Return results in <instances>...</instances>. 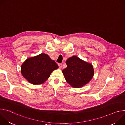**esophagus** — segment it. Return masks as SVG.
Here are the masks:
<instances>
[{
	"instance_id": "34e87169",
	"label": "esophagus",
	"mask_w": 125,
	"mask_h": 125,
	"mask_svg": "<svg viewBox=\"0 0 125 125\" xmlns=\"http://www.w3.org/2000/svg\"><path fill=\"white\" fill-rule=\"evenodd\" d=\"M58 66L59 69H61L62 67V64H58Z\"/></svg>"
}]
</instances>
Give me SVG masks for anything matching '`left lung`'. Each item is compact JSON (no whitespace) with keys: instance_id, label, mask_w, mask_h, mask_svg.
Wrapping results in <instances>:
<instances>
[{"instance_id":"left-lung-1","label":"left lung","mask_w":125,"mask_h":125,"mask_svg":"<svg viewBox=\"0 0 125 125\" xmlns=\"http://www.w3.org/2000/svg\"><path fill=\"white\" fill-rule=\"evenodd\" d=\"M66 63L67 67L62 72L67 82L72 87H83L93 78L94 72L91 64L76 56L68 58Z\"/></svg>"}]
</instances>
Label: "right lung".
I'll return each mask as SVG.
<instances>
[{
    "instance_id": "right-lung-1",
    "label": "right lung",
    "mask_w": 125,
    "mask_h": 125,
    "mask_svg": "<svg viewBox=\"0 0 125 125\" xmlns=\"http://www.w3.org/2000/svg\"><path fill=\"white\" fill-rule=\"evenodd\" d=\"M58 68L56 62L44 53L29 58L22 65L23 76L31 83L41 84L50 77L53 71Z\"/></svg>"
}]
</instances>
